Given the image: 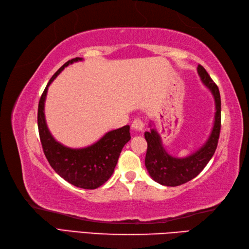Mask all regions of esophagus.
Instances as JSON below:
<instances>
[{"label":"esophagus","instance_id":"obj_1","mask_svg":"<svg viewBox=\"0 0 249 249\" xmlns=\"http://www.w3.org/2000/svg\"><path fill=\"white\" fill-rule=\"evenodd\" d=\"M143 127H144V123L141 120H139V119L135 120L133 122V124H131V128H133L136 131H142Z\"/></svg>","mask_w":249,"mask_h":249}]
</instances>
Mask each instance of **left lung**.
<instances>
[{"instance_id":"8db88e82","label":"left lung","mask_w":249,"mask_h":249,"mask_svg":"<svg viewBox=\"0 0 249 249\" xmlns=\"http://www.w3.org/2000/svg\"><path fill=\"white\" fill-rule=\"evenodd\" d=\"M197 73L203 84L212 91L216 104L213 127L205 144H203L201 149H198L189 157L178 159L172 157L166 152L157 129L151 127L150 131L144 133V138L148 143L144 160L145 167H147L151 178L163 186L177 187L196 178L211 160L217 149L221 127L220 92H219L218 86L213 83L207 71L201 65L197 66ZM150 126L152 125L150 124Z\"/></svg>"}]
</instances>
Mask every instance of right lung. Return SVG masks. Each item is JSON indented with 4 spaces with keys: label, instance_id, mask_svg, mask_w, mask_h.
<instances>
[{
    "label": "right lung",
    "instance_id": "add662e5",
    "mask_svg": "<svg viewBox=\"0 0 249 249\" xmlns=\"http://www.w3.org/2000/svg\"><path fill=\"white\" fill-rule=\"evenodd\" d=\"M81 60L82 58L76 57L67 61L52 76L38 102L37 126L44 154L53 169L73 186L92 190L102 186L113 174L122 149L130 140V133L126 125L108 131L97 142L82 149L65 147L53 137L44 114L48 86L66 67Z\"/></svg>",
    "mask_w": 249,
    "mask_h": 249
}]
</instances>
